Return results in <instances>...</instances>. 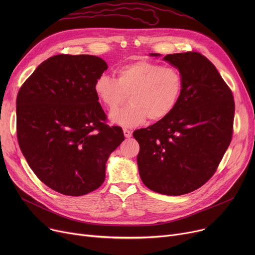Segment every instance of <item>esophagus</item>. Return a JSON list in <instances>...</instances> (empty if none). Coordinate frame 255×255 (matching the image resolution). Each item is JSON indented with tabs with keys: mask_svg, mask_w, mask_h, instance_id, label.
Masks as SVG:
<instances>
[{
	"mask_svg": "<svg viewBox=\"0 0 255 255\" xmlns=\"http://www.w3.org/2000/svg\"><path fill=\"white\" fill-rule=\"evenodd\" d=\"M123 132H124V135H125V137H130V136L132 135V131H131V130H129V129L124 128V129H123Z\"/></svg>",
	"mask_w": 255,
	"mask_h": 255,
	"instance_id": "34e87169",
	"label": "esophagus"
}]
</instances>
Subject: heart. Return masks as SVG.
<instances>
[{
  "label": "heart",
  "instance_id": "1",
  "mask_svg": "<svg viewBox=\"0 0 255 255\" xmlns=\"http://www.w3.org/2000/svg\"><path fill=\"white\" fill-rule=\"evenodd\" d=\"M117 77L100 75L94 83V93L107 110H116L128 96L130 103L111 115L114 123L135 127L149 118L158 122L166 118L180 99L183 78L171 66L138 60L119 67Z\"/></svg>",
  "mask_w": 255,
  "mask_h": 255
}]
</instances>
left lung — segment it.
Instances as JSON below:
<instances>
[{"instance_id":"obj_1","label":"left lung","mask_w":255,"mask_h":255,"mask_svg":"<svg viewBox=\"0 0 255 255\" xmlns=\"http://www.w3.org/2000/svg\"><path fill=\"white\" fill-rule=\"evenodd\" d=\"M163 60L182 75L180 99L166 118L135 130L133 136L139 143L143 184L158 193L183 195L202 187L217 170L233 137L235 101L216 67L202 53H172Z\"/></svg>"}]
</instances>
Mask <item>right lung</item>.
I'll list each match as a JSON object with an SVG mask.
<instances>
[{
    "label": "right lung",
    "mask_w": 255,
    "mask_h": 255,
    "mask_svg": "<svg viewBox=\"0 0 255 255\" xmlns=\"http://www.w3.org/2000/svg\"><path fill=\"white\" fill-rule=\"evenodd\" d=\"M107 69L99 57L57 55L40 64L16 98L19 148L38 179L79 196L101 186L109 156L124 140L106 124L93 87Z\"/></svg>",
    "instance_id": "right-lung-1"
}]
</instances>
